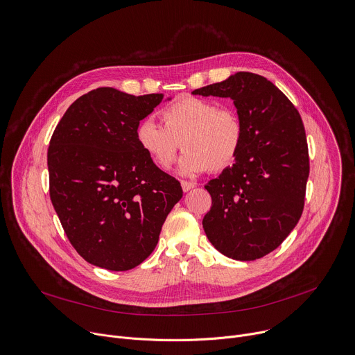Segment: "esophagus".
<instances>
[{"label": "esophagus", "instance_id": "obj_1", "mask_svg": "<svg viewBox=\"0 0 355 355\" xmlns=\"http://www.w3.org/2000/svg\"><path fill=\"white\" fill-rule=\"evenodd\" d=\"M193 187H195V185H193L192 182H188V181H182V182H181V188H182V191H184V192L191 191Z\"/></svg>", "mask_w": 355, "mask_h": 355}]
</instances>
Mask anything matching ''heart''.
Here are the masks:
<instances>
[{
	"mask_svg": "<svg viewBox=\"0 0 355 355\" xmlns=\"http://www.w3.org/2000/svg\"><path fill=\"white\" fill-rule=\"evenodd\" d=\"M163 128L150 119L140 121L135 137L141 153L159 170L171 168L177 151H185L178 171L195 177L207 170L220 173L237 160L244 143V126L233 110L214 101L184 96L162 112Z\"/></svg>",
	"mask_w": 355,
	"mask_h": 355,
	"instance_id": "b5f03b06",
	"label": "heart"
}]
</instances>
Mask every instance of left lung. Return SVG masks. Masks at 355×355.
<instances>
[{"label":"left lung","mask_w":355,"mask_h":355,"mask_svg":"<svg viewBox=\"0 0 355 355\" xmlns=\"http://www.w3.org/2000/svg\"><path fill=\"white\" fill-rule=\"evenodd\" d=\"M192 94L233 99L244 126L237 160L205 185L212 208L202 226L226 257L261 259L293 230L305 204L309 156L300 115L279 88L254 73L239 71Z\"/></svg>","instance_id":"obj_1"}]
</instances>
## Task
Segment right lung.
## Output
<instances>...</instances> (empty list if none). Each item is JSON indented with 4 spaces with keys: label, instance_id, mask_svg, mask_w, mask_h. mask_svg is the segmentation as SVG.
I'll return each mask as SVG.
<instances>
[{
    "label": "right lung",
    "instance_id": "obj_1",
    "mask_svg": "<svg viewBox=\"0 0 355 355\" xmlns=\"http://www.w3.org/2000/svg\"><path fill=\"white\" fill-rule=\"evenodd\" d=\"M170 99L101 87L74 101L50 139V199L70 243L95 267L143 263L182 198L180 182L151 164L135 137L137 123Z\"/></svg>",
    "mask_w": 355,
    "mask_h": 355
}]
</instances>
